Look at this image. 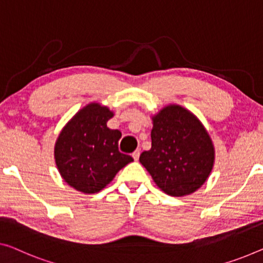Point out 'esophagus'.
<instances>
[{
  "mask_svg": "<svg viewBox=\"0 0 263 263\" xmlns=\"http://www.w3.org/2000/svg\"><path fill=\"white\" fill-rule=\"evenodd\" d=\"M139 156H140V150H136L132 154V157H133V159H135V160H138L139 159Z\"/></svg>",
  "mask_w": 263,
  "mask_h": 263,
  "instance_id": "esophagus-1",
  "label": "esophagus"
}]
</instances>
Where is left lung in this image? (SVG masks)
Wrapping results in <instances>:
<instances>
[{
    "label": "left lung",
    "instance_id": "left-lung-1",
    "mask_svg": "<svg viewBox=\"0 0 263 263\" xmlns=\"http://www.w3.org/2000/svg\"><path fill=\"white\" fill-rule=\"evenodd\" d=\"M151 148L139 162L164 193L183 197L206 182L215 147L203 124L189 109L170 104L152 116Z\"/></svg>",
    "mask_w": 263,
    "mask_h": 263
}]
</instances>
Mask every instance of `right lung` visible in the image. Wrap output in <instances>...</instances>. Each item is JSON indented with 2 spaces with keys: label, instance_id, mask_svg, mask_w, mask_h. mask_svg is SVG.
<instances>
[{
  "label": "right lung",
  "instance_id": "right-lung-1",
  "mask_svg": "<svg viewBox=\"0 0 263 263\" xmlns=\"http://www.w3.org/2000/svg\"><path fill=\"white\" fill-rule=\"evenodd\" d=\"M113 116L107 106L91 103L73 116L58 137L54 146L58 170L80 193H99L133 160L118 150L121 132L107 127Z\"/></svg>",
  "mask_w": 263,
  "mask_h": 263
}]
</instances>
